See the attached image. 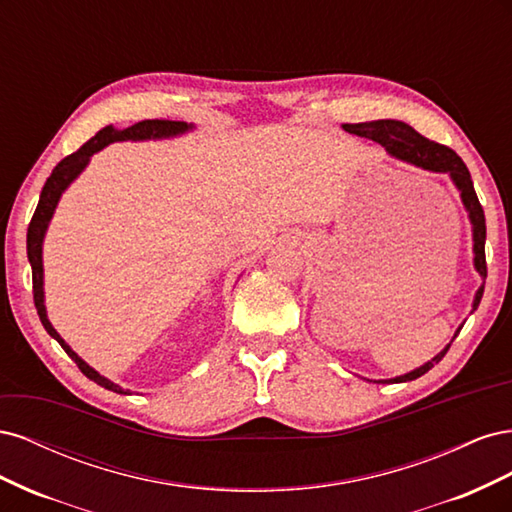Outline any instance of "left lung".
Listing matches in <instances>:
<instances>
[{
    "label": "left lung",
    "instance_id": "1",
    "mask_svg": "<svg viewBox=\"0 0 512 512\" xmlns=\"http://www.w3.org/2000/svg\"><path fill=\"white\" fill-rule=\"evenodd\" d=\"M344 130L356 136H363L369 138V141H376L380 143L386 153H389L391 158L401 160V162H408L416 168H423V170H431V173H444L451 177L453 185L457 188L459 196H461V203L468 211V218L472 224V252H474V269L476 273L483 277V284L476 290L474 294V301H472V312H476V307L483 299V290H485V277H487V262H485V239H487V226H485V211L478 203V196L474 192V183L470 177V170L468 166L463 164V160L457 156L453 149H448L444 145H438L429 141V138L418 134L412 126L404 121H397V119H378V121H365V123H344ZM463 324H459V329L455 331L453 339L459 335ZM453 339L448 342L436 356H433L431 361H427L425 365L416 367L404 376H397L391 380H374V382H410L421 378L423 374L438 365L444 354L451 348Z\"/></svg>",
    "mask_w": 512,
    "mask_h": 512
}]
</instances>
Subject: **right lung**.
<instances>
[{
    "instance_id": "add662e5",
    "label": "right lung",
    "mask_w": 512,
    "mask_h": 512,
    "mask_svg": "<svg viewBox=\"0 0 512 512\" xmlns=\"http://www.w3.org/2000/svg\"><path fill=\"white\" fill-rule=\"evenodd\" d=\"M196 126L194 123H185V121H168V119H147V121H138L134 126L126 128V130H117L113 126H106L102 128L91 141H87L79 151H74L72 156L61 160L55 168L51 177L46 179L44 188L40 192V200H38V207L32 222H29L27 228V258H29V265H32V277H34V303L38 309V316L42 327L46 329L53 339H57L59 346L66 350V354L70 359L79 365V369L83 374L94 380L96 384L104 386V389L119 393V395H132L130 389H123V386L111 382L108 378L100 376L94 367H89L79 354H76L61 335L55 331V327L51 324L49 316H46V305H44V265H42V243L46 237V230H49V224L53 220V213L59 205V198L64 194L70 183L79 177L83 170L87 168L91 156L94 153L102 151L106 145L111 143H121V141H164V138H177L181 134H188L192 132Z\"/></svg>"
}]
</instances>
